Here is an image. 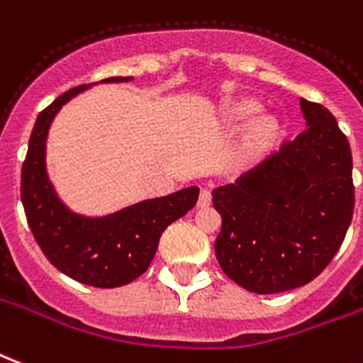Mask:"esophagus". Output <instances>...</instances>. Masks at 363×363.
I'll return each instance as SVG.
<instances>
[{"label": "esophagus", "mask_w": 363, "mask_h": 363, "mask_svg": "<svg viewBox=\"0 0 363 363\" xmlns=\"http://www.w3.org/2000/svg\"><path fill=\"white\" fill-rule=\"evenodd\" d=\"M209 203H211V192L203 189L202 192H200V198H198V206H200V208H208Z\"/></svg>", "instance_id": "esophagus-1"}]
</instances>
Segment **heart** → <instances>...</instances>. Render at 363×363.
Returning a JSON list of instances; mask_svg holds the SVG:
<instances>
[{
    "instance_id": "b5f03b06",
    "label": "heart",
    "mask_w": 363,
    "mask_h": 363,
    "mask_svg": "<svg viewBox=\"0 0 363 363\" xmlns=\"http://www.w3.org/2000/svg\"><path fill=\"white\" fill-rule=\"evenodd\" d=\"M257 109H259V106L252 99L236 101L235 106L229 107V117L230 119H248V117L257 113ZM275 136H277V123L269 117H264V119L256 121L248 127L246 147L252 154L264 152L265 147H269L271 142L275 140Z\"/></svg>"
}]
</instances>
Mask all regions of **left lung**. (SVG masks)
Instances as JSON below:
<instances>
[{"label": "left lung", "instance_id": "8db88e82", "mask_svg": "<svg viewBox=\"0 0 363 363\" xmlns=\"http://www.w3.org/2000/svg\"><path fill=\"white\" fill-rule=\"evenodd\" d=\"M306 130L213 194L225 275L256 294L298 289L331 264L354 213L350 144L327 107L300 99Z\"/></svg>", "mask_w": 363, "mask_h": 363}]
</instances>
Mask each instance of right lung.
I'll use <instances>...</instances> for the list:
<instances>
[{
  "label": "right lung",
  "mask_w": 363,
  "mask_h": 363,
  "mask_svg": "<svg viewBox=\"0 0 363 363\" xmlns=\"http://www.w3.org/2000/svg\"><path fill=\"white\" fill-rule=\"evenodd\" d=\"M128 80L133 77L101 82ZM88 88L90 84L72 88L38 115L21 173V200L32 235L52 265L79 283L113 289L128 284L150 267L161 233L194 208L200 189L189 186L104 217L79 216L67 208L48 179L45 140L59 109Z\"/></svg>",
  "instance_id": "add662e5"
}]
</instances>
